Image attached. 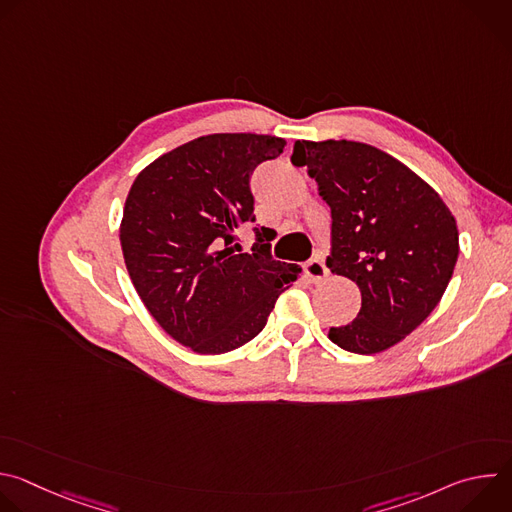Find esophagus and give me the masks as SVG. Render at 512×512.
Segmentation results:
<instances>
[{"instance_id":"esophagus-1","label":"esophagus","mask_w":512,"mask_h":512,"mask_svg":"<svg viewBox=\"0 0 512 512\" xmlns=\"http://www.w3.org/2000/svg\"><path fill=\"white\" fill-rule=\"evenodd\" d=\"M306 275L312 283H320L322 279L328 277V269L324 265V259L322 257H314L306 263Z\"/></svg>"}]
</instances>
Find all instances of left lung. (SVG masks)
Masks as SVG:
<instances>
[{"instance_id":"obj_1","label":"left lung","mask_w":512,"mask_h":512,"mask_svg":"<svg viewBox=\"0 0 512 512\" xmlns=\"http://www.w3.org/2000/svg\"><path fill=\"white\" fill-rule=\"evenodd\" d=\"M291 164L306 166L332 212L326 265L360 289L358 316L328 338L377 354L411 334L440 304L458 261L456 218L425 180L360 141H296Z\"/></svg>"}]
</instances>
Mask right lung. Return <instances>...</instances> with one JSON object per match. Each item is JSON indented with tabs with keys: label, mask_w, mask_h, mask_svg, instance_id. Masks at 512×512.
Masks as SVG:
<instances>
[{
	"label": "right lung",
	"mask_w": 512,
	"mask_h": 512,
	"mask_svg": "<svg viewBox=\"0 0 512 512\" xmlns=\"http://www.w3.org/2000/svg\"><path fill=\"white\" fill-rule=\"evenodd\" d=\"M283 148L273 135H202L131 184L119 229L129 277L156 322L194 352L223 354L253 340L302 271L271 259L265 227L255 229L253 253L235 243V229L255 223L253 170Z\"/></svg>",
	"instance_id": "right-lung-1"
}]
</instances>
